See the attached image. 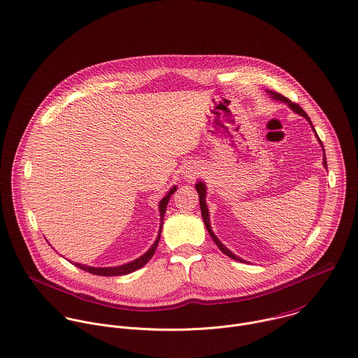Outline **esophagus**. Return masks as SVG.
<instances>
[{
	"mask_svg": "<svg viewBox=\"0 0 358 358\" xmlns=\"http://www.w3.org/2000/svg\"><path fill=\"white\" fill-rule=\"evenodd\" d=\"M182 173H184V177H185L187 180H194V178H196V176L199 174V173H198V169L194 167V166H187Z\"/></svg>",
	"mask_w": 358,
	"mask_h": 358,
	"instance_id": "34e87169",
	"label": "esophagus"
}]
</instances>
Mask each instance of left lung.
Listing matches in <instances>:
<instances>
[{
	"label": "left lung",
	"instance_id": "left-lung-1",
	"mask_svg": "<svg viewBox=\"0 0 358 358\" xmlns=\"http://www.w3.org/2000/svg\"><path fill=\"white\" fill-rule=\"evenodd\" d=\"M269 93L272 94V97L273 99H276V100H280V101H285V103H287V106H290V108L294 111V113H297V114H300V115H303L310 124H311V127H313V129H314V125H313V122H311V120H310V117L307 115V113L299 106V104H296V103H293L292 100H289L287 97H285L283 94H280V93H276V92H272V90H269ZM314 132H315V129H314ZM315 135H317V132H315ZM317 138H318V141H320V143H321V146H322V149H324V145H322V141L320 139V136L317 135ZM325 152V150H324ZM324 167L325 169H328V163H327V156H324ZM195 188H196V191H198V195H199V206H201V213H202V217H203V223H205V226H206V230L209 231V234H210V237H212V240L215 241V244L219 247V250L223 252V254H226L227 257H230V258H233V259H236V261H240V262H245V261H243L241 258H238L237 255H234L229 248H226L222 243H220V240L215 236V233L212 231V227H210V220H209V210H208V206H206V201H205V198H206V187H205V184L203 182H198V184H195Z\"/></svg>",
	"mask_w": 358,
	"mask_h": 358
}]
</instances>
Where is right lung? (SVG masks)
<instances>
[{
    "label": "right lung",
    "mask_w": 358,
    "mask_h": 358,
    "mask_svg": "<svg viewBox=\"0 0 358 358\" xmlns=\"http://www.w3.org/2000/svg\"><path fill=\"white\" fill-rule=\"evenodd\" d=\"M177 187H173L167 195L160 201L159 203V210H160V230H159V236L155 241V244L149 248V251L146 254H143L141 258L129 262V264H125V265H121V266H114V268H93V266H86V265H80V264H73L75 266H78L79 269L85 271V272H89L92 275H97V276H121V275H128L131 272H135L138 271L139 268H142L143 265H146L150 258L153 257L156 248H157V244H159V240H160V234H162V229H163V219H164V213H166V209H167V203L170 201V196L176 192Z\"/></svg>",
    "instance_id": "right-lung-1"
}]
</instances>
